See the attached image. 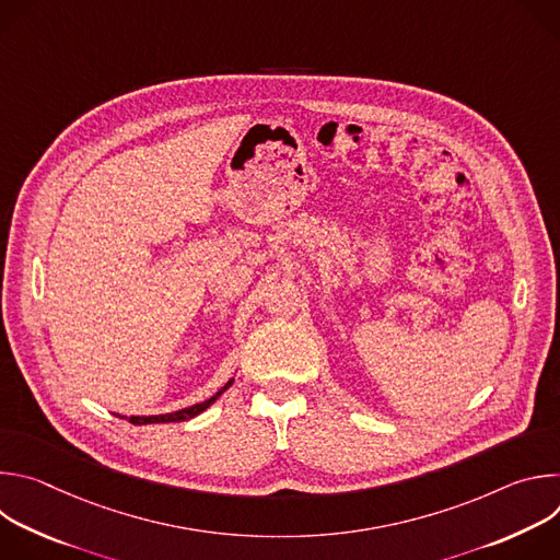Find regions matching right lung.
<instances>
[{"mask_svg":"<svg viewBox=\"0 0 560 560\" xmlns=\"http://www.w3.org/2000/svg\"><path fill=\"white\" fill-rule=\"evenodd\" d=\"M232 385V378L214 394V396H210L208 401H203V404H197V406H190V408H184V410H179V412H171V415H159V417H130L128 421L130 423H135V425H145V423H179V421H186V419H192V417H197V415H201L206 408H210L217 398L228 389Z\"/></svg>","mask_w":560,"mask_h":560,"instance_id":"add662e5","label":"right lung"}]
</instances>
